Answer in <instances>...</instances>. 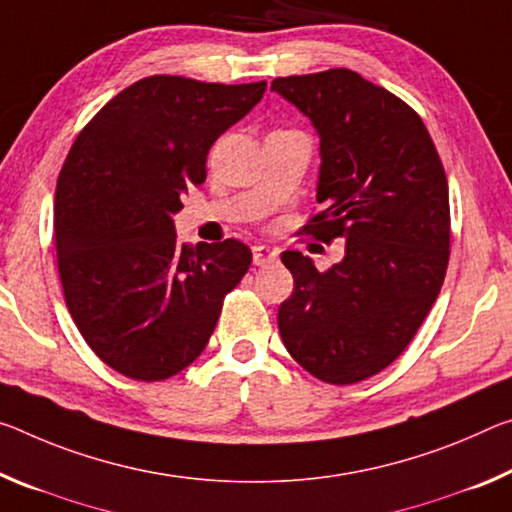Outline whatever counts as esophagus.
<instances>
[{
	"label": "esophagus",
	"mask_w": 512,
	"mask_h": 512,
	"mask_svg": "<svg viewBox=\"0 0 512 512\" xmlns=\"http://www.w3.org/2000/svg\"><path fill=\"white\" fill-rule=\"evenodd\" d=\"M275 259H278V248H269V246H255L253 248V262L257 266L275 262Z\"/></svg>",
	"instance_id": "34e87169"
}]
</instances>
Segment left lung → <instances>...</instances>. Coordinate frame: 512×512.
<instances>
[{
    "label": "left lung",
    "instance_id": "left-lung-1",
    "mask_svg": "<svg viewBox=\"0 0 512 512\" xmlns=\"http://www.w3.org/2000/svg\"><path fill=\"white\" fill-rule=\"evenodd\" d=\"M271 91L321 141L323 212L303 232L346 239L326 273L298 250L282 253L294 275L278 310L282 342L323 383H360L399 358L440 294L451 239L440 154L408 104L353 70L280 77Z\"/></svg>",
    "mask_w": 512,
    "mask_h": 512
}]
</instances>
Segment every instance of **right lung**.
<instances>
[{
  "mask_svg": "<svg viewBox=\"0 0 512 512\" xmlns=\"http://www.w3.org/2000/svg\"><path fill=\"white\" fill-rule=\"evenodd\" d=\"M264 91L266 81L145 77L70 148L54 200L63 294L86 344L127 378L154 383L189 367L253 262L237 239L180 243L173 216L186 189L205 182L214 141Z\"/></svg>",
  "mask_w": 512,
  "mask_h": 512,
  "instance_id": "1",
  "label": "right lung"
}]
</instances>
